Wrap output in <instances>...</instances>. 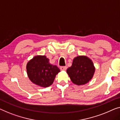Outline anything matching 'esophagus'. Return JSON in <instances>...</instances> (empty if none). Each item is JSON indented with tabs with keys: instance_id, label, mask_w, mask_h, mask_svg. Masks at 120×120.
<instances>
[{
	"instance_id": "obj_1",
	"label": "esophagus",
	"mask_w": 120,
	"mask_h": 120,
	"mask_svg": "<svg viewBox=\"0 0 120 120\" xmlns=\"http://www.w3.org/2000/svg\"><path fill=\"white\" fill-rule=\"evenodd\" d=\"M67 69V67L66 66H62L60 67V69L61 71H66Z\"/></svg>"
}]
</instances>
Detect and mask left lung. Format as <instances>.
<instances>
[{"instance_id": "8db88e82", "label": "left lung", "mask_w": 120, "mask_h": 120, "mask_svg": "<svg viewBox=\"0 0 120 120\" xmlns=\"http://www.w3.org/2000/svg\"><path fill=\"white\" fill-rule=\"evenodd\" d=\"M95 68L92 60L85 55L74 58L72 65L67 69V73L75 85L81 86L89 82L94 76Z\"/></svg>"}]
</instances>
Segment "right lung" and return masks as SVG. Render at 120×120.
Masks as SVG:
<instances>
[{
	"instance_id": "right-lung-1",
	"label": "right lung",
	"mask_w": 120,
	"mask_h": 120,
	"mask_svg": "<svg viewBox=\"0 0 120 120\" xmlns=\"http://www.w3.org/2000/svg\"><path fill=\"white\" fill-rule=\"evenodd\" d=\"M28 77L32 82L41 87H48L52 85L55 76L60 71L56 65L49 63L45 55H36L26 65Z\"/></svg>"
}]
</instances>
